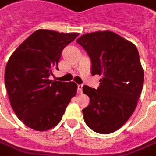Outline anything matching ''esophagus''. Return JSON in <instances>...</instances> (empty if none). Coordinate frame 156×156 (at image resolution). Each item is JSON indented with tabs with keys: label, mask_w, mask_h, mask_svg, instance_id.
Listing matches in <instances>:
<instances>
[{
	"label": "esophagus",
	"mask_w": 156,
	"mask_h": 156,
	"mask_svg": "<svg viewBox=\"0 0 156 156\" xmlns=\"http://www.w3.org/2000/svg\"><path fill=\"white\" fill-rule=\"evenodd\" d=\"M82 85H78V94H82Z\"/></svg>",
	"instance_id": "34e87169"
}]
</instances>
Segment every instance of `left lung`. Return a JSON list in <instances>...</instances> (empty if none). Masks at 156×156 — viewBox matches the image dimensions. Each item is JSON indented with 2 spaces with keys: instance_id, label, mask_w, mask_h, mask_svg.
<instances>
[{
  "instance_id": "1",
  "label": "left lung",
  "mask_w": 156,
  "mask_h": 156,
  "mask_svg": "<svg viewBox=\"0 0 156 156\" xmlns=\"http://www.w3.org/2000/svg\"><path fill=\"white\" fill-rule=\"evenodd\" d=\"M77 43L91 61V74H99L98 88L83 86L90 104L82 109L87 126L100 134L112 133L129 120L136 107L144 70L136 47L109 31L85 34Z\"/></svg>"
}]
</instances>
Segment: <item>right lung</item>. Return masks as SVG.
<instances>
[{"mask_svg": "<svg viewBox=\"0 0 156 156\" xmlns=\"http://www.w3.org/2000/svg\"><path fill=\"white\" fill-rule=\"evenodd\" d=\"M78 33L40 29L16 48L5 67V84L10 104L27 127L46 131L62 120L77 93V84L50 80L62 50Z\"/></svg>", "mask_w": 156, "mask_h": 156, "instance_id": "add662e5", "label": "right lung"}]
</instances>
